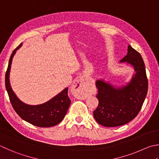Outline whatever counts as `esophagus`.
Masks as SVG:
<instances>
[{"mask_svg":"<svg viewBox=\"0 0 159 159\" xmlns=\"http://www.w3.org/2000/svg\"><path fill=\"white\" fill-rule=\"evenodd\" d=\"M72 90L74 92V96L77 99H83L86 97L87 92H86V86L85 80L83 79H79L76 80L72 85Z\"/></svg>","mask_w":159,"mask_h":159,"instance_id":"obj_1","label":"esophagus"}]
</instances>
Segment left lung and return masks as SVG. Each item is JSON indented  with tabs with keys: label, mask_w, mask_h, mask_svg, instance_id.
I'll list each match as a JSON object with an SVG mask.
<instances>
[{
	"label": "left lung",
	"mask_w": 159,
	"mask_h": 159,
	"mask_svg": "<svg viewBox=\"0 0 159 159\" xmlns=\"http://www.w3.org/2000/svg\"><path fill=\"white\" fill-rule=\"evenodd\" d=\"M120 62L134 68L135 73L126 85L115 88L104 80L96 81L99 105L93 112L94 117L101 125L107 127L122 126L134 120L148 94V80L141 55L129 45L127 55Z\"/></svg>",
	"instance_id": "8db88e82"
}]
</instances>
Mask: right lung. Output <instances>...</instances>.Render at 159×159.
Returning <instances> with one entry per match:
<instances>
[{
    "instance_id": "1",
    "label": "right lung",
    "mask_w": 159,
    "mask_h": 159,
    "mask_svg": "<svg viewBox=\"0 0 159 159\" xmlns=\"http://www.w3.org/2000/svg\"><path fill=\"white\" fill-rule=\"evenodd\" d=\"M20 44L11 53L5 74V88L14 111L23 120L39 127H51L57 125L64 119L71 103L68 97V88L48 102L39 105H28L21 102L13 92L10 82V72L12 58Z\"/></svg>"
}]
</instances>
